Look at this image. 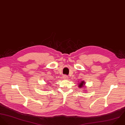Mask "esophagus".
Instances as JSON below:
<instances>
[{"label": "esophagus", "mask_w": 125, "mask_h": 125, "mask_svg": "<svg viewBox=\"0 0 125 125\" xmlns=\"http://www.w3.org/2000/svg\"><path fill=\"white\" fill-rule=\"evenodd\" d=\"M63 78H64V79H68V75H64L63 76Z\"/></svg>", "instance_id": "1"}]
</instances>
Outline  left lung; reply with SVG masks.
I'll use <instances>...</instances> for the list:
<instances>
[{
    "label": "left lung",
    "mask_w": 125,
    "mask_h": 125,
    "mask_svg": "<svg viewBox=\"0 0 125 125\" xmlns=\"http://www.w3.org/2000/svg\"><path fill=\"white\" fill-rule=\"evenodd\" d=\"M84 82H83V81H82L81 83H80V84H79V86L80 87V88H81V87H82L83 86V85L84 84Z\"/></svg>",
    "instance_id": "left-lung-1"
}]
</instances>
